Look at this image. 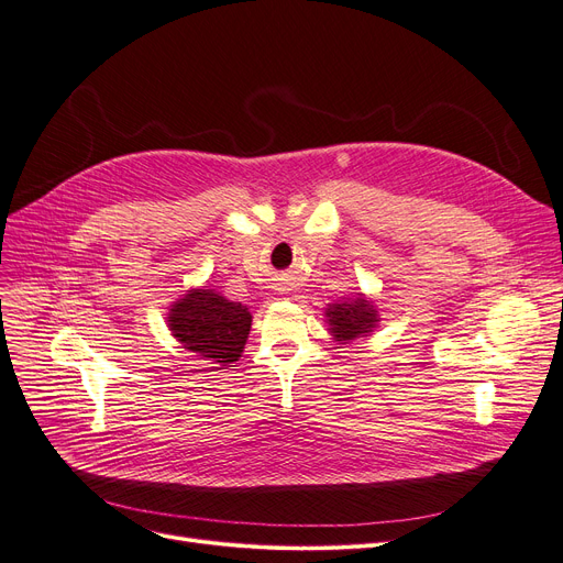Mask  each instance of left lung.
Returning a JSON list of instances; mask_svg holds the SVG:
<instances>
[{
	"label": "left lung",
	"instance_id": "left-lung-1",
	"mask_svg": "<svg viewBox=\"0 0 563 563\" xmlns=\"http://www.w3.org/2000/svg\"><path fill=\"white\" fill-rule=\"evenodd\" d=\"M327 317L338 340H353L365 335L378 321L374 308L365 299H356L353 303H335L333 308H329Z\"/></svg>",
	"mask_w": 563,
	"mask_h": 563
}]
</instances>
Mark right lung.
Returning <instances> with one entry per match:
<instances>
[{
	"label": "right lung",
	"instance_id": "1",
	"mask_svg": "<svg viewBox=\"0 0 563 563\" xmlns=\"http://www.w3.org/2000/svg\"><path fill=\"white\" fill-rule=\"evenodd\" d=\"M170 331L185 349L202 358L228 365L242 356L251 312L242 303L228 301L212 289H194L170 310Z\"/></svg>",
	"mask_w": 563,
	"mask_h": 563
}]
</instances>
